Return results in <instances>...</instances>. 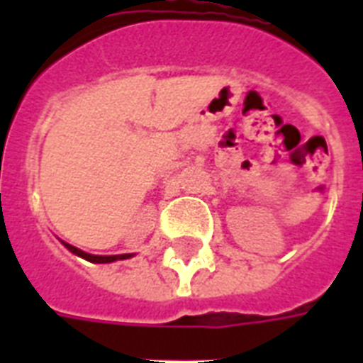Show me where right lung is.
<instances>
[{
  "mask_svg": "<svg viewBox=\"0 0 363 363\" xmlns=\"http://www.w3.org/2000/svg\"><path fill=\"white\" fill-rule=\"evenodd\" d=\"M64 245L67 250H71V252L77 254V256H81V258L88 259V262H92V264H111V262H116V259H125V258H131V256H133V254H118V256H96V254L82 252L81 248L73 247V245H69V242H64Z\"/></svg>",
  "mask_w": 363,
  "mask_h": 363,
  "instance_id": "obj_1",
  "label": "right lung"
}]
</instances>
